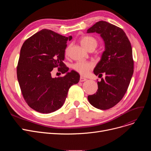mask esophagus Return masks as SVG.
<instances>
[{
    "label": "esophagus",
    "instance_id": "34e87169",
    "mask_svg": "<svg viewBox=\"0 0 151 151\" xmlns=\"http://www.w3.org/2000/svg\"><path fill=\"white\" fill-rule=\"evenodd\" d=\"M86 80H87L86 78H84V77H83V76H81V77H80V82H84V81H86Z\"/></svg>",
    "mask_w": 151,
    "mask_h": 151
}]
</instances>
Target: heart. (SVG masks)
<instances>
[{
  "label": "heart",
  "mask_w": 151,
  "mask_h": 151,
  "mask_svg": "<svg viewBox=\"0 0 151 151\" xmlns=\"http://www.w3.org/2000/svg\"><path fill=\"white\" fill-rule=\"evenodd\" d=\"M80 43L85 49L88 50L90 47L94 46L96 47L97 45V40L94 38L90 36H85L81 38ZM69 51V47L65 51V54L67 55ZM93 65L91 62L80 61L77 62L73 65V68L82 75H87L89 73V70L92 68Z\"/></svg>",
  "instance_id": "b5f03b06"
}]
</instances>
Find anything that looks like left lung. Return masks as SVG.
I'll use <instances>...</instances> for the list:
<instances>
[{
    "instance_id": "left-lung-1",
    "label": "left lung",
    "mask_w": 151,
    "mask_h": 151,
    "mask_svg": "<svg viewBox=\"0 0 151 151\" xmlns=\"http://www.w3.org/2000/svg\"><path fill=\"white\" fill-rule=\"evenodd\" d=\"M100 35L105 43V51L93 73L105 78L97 82L96 93L88 97L95 108L105 110L115 106L123 98L133 73L131 43L124 31L108 22L100 21L88 29L87 33Z\"/></svg>"
}]
</instances>
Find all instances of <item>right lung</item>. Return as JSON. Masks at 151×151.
Wrapping results in <instances>:
<instances>
[{"label": "right lung", "instance_id": "1", "mask_svg": "<svg viewBox=\"0 0 151 151\" xmlns=\"http://www.w3.org/2000/svg\"><path fill=\"white\" fill-rule=\"evenodd\" d=\"M71 35L62 36L42 29L23 43L17 67V78L24 99L33 109L50 113L60 108L70 87L77 84L80 76L63 62L67 41ZM58 67L65 75L52 78L51 71Z\"/></svg>", "mask_w": 151, "mask_h": 151}]
</instances>
